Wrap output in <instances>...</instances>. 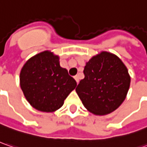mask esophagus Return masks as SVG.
Listing matches in <instances>:
<instances>
[{
    "instance_id": "obj_1",
    "label": "esophagus",
    "mask_w": 147,
    "mask_h": 147,
    "mask_svg": "<svg viewBox=\"0 0 147 147\" xmlns=\"http://www.w3.org/2000/svg\"><path fill=\"white\" fill-rule=\"evenodd\" d=\"M74 78H75V80H76V83L78 84L79 83V76H75Z\"/></svg>"
}]
</instances>
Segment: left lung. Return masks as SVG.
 Segmentation results:
<instances>
[{
	"label": "left lung",
	"mask_w": 147,
	"mask_h": 147,
	"mask_svg": "<svg viewBox=\"0 0 147 147\" xmlns=\"http://www.w3.org/2000/svg\"><path fill=\"white\" fill-rule=\"evenodd\" d=\"M84 78L76 91L84 107L97 115L110 114L126 98L130 85L128 69L116 55L101 52L84 69Z\"/></svg>",
	"instance_id": "left-lung-1"
}]
</instances>
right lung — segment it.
I'll return each instance as SVG.
<instances>
[{"mask_svg":"<svg viewBox=\"0 0 147 147\" xmlns=\"http://www.w3.org/2000/svg\"><path fill=\"white\" fill-rule=\"evenodd\" d=\"M20 86L33 107L43 112H53L63 105L64 100L76 86L67 70L60 67L59 57L44 51L31 58L20 72Z\"/></svg>","mask_w":147,"mask_h":147,"instance_id":"right-lung-1","label":"right lung"}]
</instances>
